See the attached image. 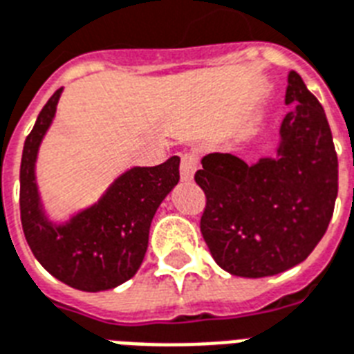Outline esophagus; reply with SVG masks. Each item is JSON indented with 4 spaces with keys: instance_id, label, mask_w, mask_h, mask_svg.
Listing matches in <instances>:
<instances>
[{
    "instance_id": "esophagus-1",
    "label": "esophagus",
    "mask_w": 354,
    "mask_h": 354,
    "mask_svg": "<svg viewBox=\"0 0 354 354\" xmlns=\"http://www.w3.org/2000/svg\"><path fill=\"white\" fill-rule=\"evenodd\" d=\"M197 166H199V157L196 151H186L180 157V179L192 180L194 174H196Z\"/></svg>"
}]
</instances>
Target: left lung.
Wrapping results in <instances>:
<instances>
[{"mask_svg":"<svg viewBox=\"0 0 354 354\" xmlns=\"http://www.w3.org/2000/svg\"><path fill=\"white\" fill-rule=\"evenodd\" d=\"M279 157L245 164L210 153L194 179L205 192L201 234L231 275L259 279L301 264L327 231L338 196V157L327 116L290 72Z\"/></svg>","mask_w":354,"mask_h":354,"instance_id":"8db88e82","label":"left lung"}]
</instances>
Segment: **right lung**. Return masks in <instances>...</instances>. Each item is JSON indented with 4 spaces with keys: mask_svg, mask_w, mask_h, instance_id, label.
<instances>
[{
    "mask_svg": "<svg viewBox=\"0 0 354 354\" xmlns=\"http://www.w3.org/2000/svg\"><path fill=\"white\" fill-rule=\"evenodd\" d=\"M60 90L44 105L26 138L20 166V216L32 254L72 288H116L138 271L147 251L149 227L158 205L179 183V157L153 168H133L116 179L97 205L70 223L55 227L38 205L35 160L44 133L55 116Z\"/></svg>",
    "mask_w": 354,
    "mask_h": 354,
    "instance_id": "add662e5",
    "label": "right lung"
}]
</instances>
